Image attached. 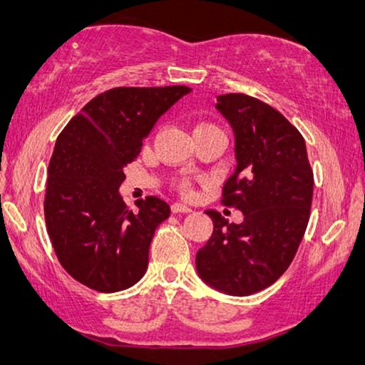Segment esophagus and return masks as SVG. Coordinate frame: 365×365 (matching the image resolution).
<instances>
[{"label": "esophagus", "instance_id": "esophagus-1", "mask_svg": "<svg viewBox=\"0 0 365 365\" xmlns=\"http://www.w3.org/2000/svg\"><path fill=\"white\" fill-rule=\"evenodd\" d=\"M173 212H191V207L184 206V204H181V202H174Z\"/></svg>", "mask_w": 365, "mask_h": 365}]
</instances>
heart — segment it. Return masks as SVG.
<instances>
[{
  "label": "heart",
  "instance_id": "obj_1",
  "mask_svg": "<svg viewBox=\"0 0 365 365\" xmlns=\"http://www.w3.org/2000/svg\"><path fill=\"white\" fill-rule=\"evenodd\" d=\"M199 126H206V124H199ZM178 187L182 194H191V182H189L187 179H181V181H178Z\"/></svg>",
  "mask_w": 365,
  "mask_h": 365
}]
</instances>
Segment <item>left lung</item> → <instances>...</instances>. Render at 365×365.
I'll use <instances>...</instances> for the list:
<instances>
[{
	"label": "left lung",
	"mask_w": 365,
	"mask_h": 365,
	"mask_svg": "<svg viewBox=\"0 0 365 365\" xmlns=\"http://www.w3.org/2000/svg\"><path fill=\"white\" fill-rule=\"evenodd\" d=\"M217 101L234 129L237 161L221 202L242 211L244 221L209 209L212 236L197 251L196 267L217 291L249 296L291 266L311 216L314 173L302 134L277 109L242 93Z\"/></svg>",
	"instance_id": "obj_1"
}]
</instances>
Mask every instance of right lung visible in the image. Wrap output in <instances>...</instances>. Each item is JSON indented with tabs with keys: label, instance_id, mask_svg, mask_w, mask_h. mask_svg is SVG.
Returning <instances> with one entry per match:
<instances>
[{
	"label": "right lung",
	"instance_id": "1",
	"mask_svg": "<svg viewBox=\"0 0 365 365\" xmlns=\"http://www.w3.org/2000/svg\"><path fill=\"white\" fill-rule=\"evenodd\" d=\"M187 86L113 88L93 98L56 139L48 168L44 219L58 261L98 292H118L144 276L154 231L171 207L156 196H119L124 166Z\"/></svg>",
	"mask_w": 365,
	"mask_h": 365
}]
</instances>
